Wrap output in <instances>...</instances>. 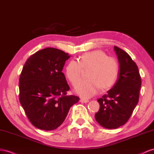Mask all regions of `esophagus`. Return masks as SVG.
Returning a JSON list of instances; mask_svg holds the SVG:
<instances>
[{
    "mask_svg": "<svg viewBox=\"0 0 154 154\" xmlns=\"http://www.w3.org/2000/svg\"><path fill=\"white\" fill-rule=\"evenodd\" d=\"M80 102L83 103H86L89 102V100L88 99H81Z\"/></svg>",
    "mask_w": 154,
    "mask_h": 154,
    "instance_id": "obj_1",
    "label": "esophagus"
}]
</instances>
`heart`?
<instances>
[{
  "label": "heart",
  "instance_id": "heart-1",
  "mask_svg": "<svg viewBox=\"0 0 154 154\" xmlns=\"http://www.w3.org/2000/svg\"><path fill=\"white\" fill-rule=\"evenodd\" d=\"M86 80L76 88V92L83 98H90L97 93L100 88L106 90L115 84L119 75L117 61L104 52L95 50L85 53L79 61L70 60L65 73L72 85L75 86L81 80L83 69H88Z\"/></svg>",
  "mask_w": 154,
  "mask_h": 154
}]
</instances>
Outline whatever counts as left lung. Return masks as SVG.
I'll use <instances>...</instances> for the list:
<instances>
[{
    "label": "left lung",
    "mask_w": 154,
    "mask_h": 154,
    "mask_svg": "<svg viewBox=\"0 0 154 154\" xmlns=\"http://www.w3.org/2000/svg\"><path fill=\"white\" fill-rule=\"evenodd\" d=\"M119 63L117 82L97 101L100 104L95 115L98 123L108 129L124 125L131 116L139 98L141 79L137 64L126 51L114 46Z\"/></svg>",
    "instance_id": "left-lung-1"
}]
</instances>
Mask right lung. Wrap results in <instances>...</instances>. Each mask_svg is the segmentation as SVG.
Segmentation results:
<instances>
[{
	"instance_id": "obj_1",
	"label": "right lung",
	"mask_w": 154,
	"mask_h": 154,
	"mask_svg": "<svg viewBox=\"0 0 154 154\" xmlns=\"http://www.w3.org/2000/svg\"><path fill=\"white\" fill-rule=\"evenodd\" d=\"M69 57L62 50L46 48L31 55L22 70L19 100L31 123L38 129L57 128L79 100L67 95L69 86L62 70Z\"/></svg>"
}]
</instances>
